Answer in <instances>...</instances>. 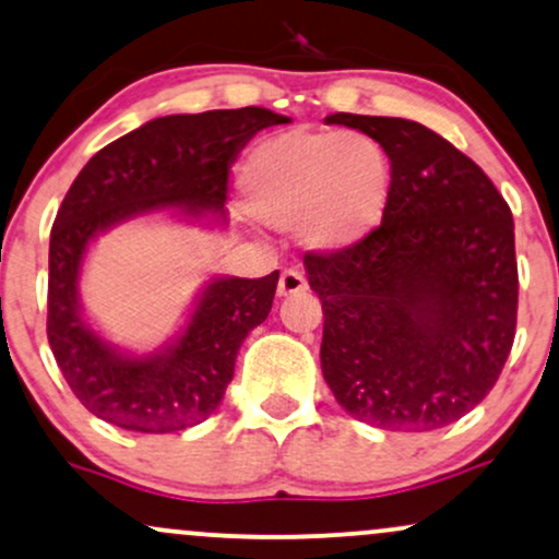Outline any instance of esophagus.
Here are the masks:
<instances>
[{
	"label": "esophagus",
	"mask_w": 559,
	"mask_h": 559,
	"mask_svg": "<svg viewBox=\"0 0 559 559\" xmlns=\"http://www.w3.org/2000/svg\"><path fill=\"white\" fill-rule=\"evenodd\" d=\"M301 292H307L305 273L297 271V267H286L278 281V297H294V294H301Z\"/></svg>",
	"instance_id": "obj_1"
}]
</instances>
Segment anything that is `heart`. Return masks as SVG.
I'll list each match as a JSON object with an SVG mask.
<instances>
[{"label": "heart", "mask_w": 559, "mask_h": 559, "mask_svg": "<svg viewBox=\"0 0 559 559\" xmlns=\"http://www.w3.org/2000/svg\"><path fill=\"white\" fill-rule=\"evenodd\" d=\"M241 190L262 224L301 226L309 247L346 250L382 221L388 166L359 134L288 130L250 153Z\"/></svg>", "instance_id": "obj_1"}]
</instances>
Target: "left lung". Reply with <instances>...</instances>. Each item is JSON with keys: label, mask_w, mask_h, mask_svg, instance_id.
Instances as JSON below:
<instances>
[{"label": "left lung", "mask_w": 559, "mask_h": 559, "mask_svg": "<svg viewBox=\"0 0 559 559\" xmlns=\"http://www.w3.org/2000/svg\"><path fill=\"white\" fill-rule=\"evenodd\" d=\"M390 158L382 224L307 252L322 301V378L354 419L390 432L459 421L495 388L515 338L513 213L445 138L399 117L333 114Z\"/></svg>", "instance_id": "left-lung-1"}]
</instances>
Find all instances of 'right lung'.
<instances>
[{"instance_id":"obj_1","label":"right lung","mask_w":559,"mask_h":559,"mask_svg":"<svg viewBox=\"0 0 559 559\" xmlns=\"http://www.w3.org/2000/svg\"><path fill=\"white\" fill-rule=\"evenodd\" d=\"M286 122L260 106L158 117L100 147L72 181L51 226L46 335L67 385L98 419L151 435L205 421L234 378L241 341L271 312L278 271L211 281L177 344L127 356L80 314L78 275L91 239L164 207L192 218L224 215L241 147Z\"/></svg>"}]
</instances>
